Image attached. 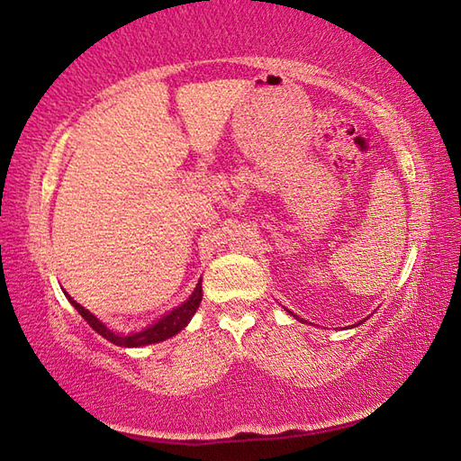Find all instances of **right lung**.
I'll return each mask as SVG.
<instances>
[{"instance_id":"obj_1","label":"right lung","mask_w":461,"mask_h":461,"mask_svg":"<svg viewBox=\"0 0 461 461\" xmlns=\"http://www.w3.org/2000/svg\"><path fill=\"white\" fill-rule=\"evenodd\" d=\"M68 302L75 305V310L85 317L86 323L95 330L98 335L104 337L110 343H114L118 347H141V345H151V343H159V341H166L169 337H173L176 333H179L183 327L189 323V320L193 317V313L197 312L201 298H203V288H201V282L197 284L195 292L191 294V298L187 302H183L179 308H176L173 312H169L167 315H163L158 323H153L149 327H146L144 331H138V333H114L110 331L108 327L96 320V315H92L88 310H85L83 305L77 303L70 295L67 294Z\"/></svg>"}]
</instances>
